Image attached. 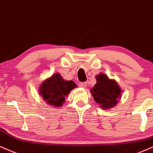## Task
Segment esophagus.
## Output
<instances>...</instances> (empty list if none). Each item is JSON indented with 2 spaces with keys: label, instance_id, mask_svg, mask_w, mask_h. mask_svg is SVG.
<instances>
[{
  "label": "esophagus",
  "instance_id": "obj_1",
  "mask_svg": "<svg viewBox=\"0 0 153 153\" xmlns=\"http://www.w3.org/2000/svg\"><path fill=\"white\" fill-rule=\"evenodd\" d=\"M79 85L80 87H82V88H86V86H87V83H86V82H80Z\"/></svg>",
  "mask_w": 153,
  "mask_h": 153
}]
</instances>
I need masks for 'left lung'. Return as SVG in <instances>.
<instances>
[{"mask_svg": "<svg viewBox=\"0 0 153 153\" xmlns=\"http://www.w3.org/2000/svg\"><path fill=\"white\" fill-rule=\"evenodd\" d=\"M95 101L103 108L114 107L120 98L121 89L114 80L109 79L103 74L97 76V84L91 90Z\"/></svg>", "mask_w": 153, "mask_h": 153, "instance_id": "8db88e82", "label": "left lung"}]
</instances>
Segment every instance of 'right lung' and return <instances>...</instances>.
<instances>
[{
  "mask_svg": "<svg viewBox=\"0 0 153 153\" xmlns=\"http://www.w3.org/2000/svg\"><path fill=\"white\" fill-rule=\"evenodd\" d=\"M76 84L73 81H65L59 74H54L42 83L39 87V94L48 104L53 106H62L65 97Z\"/></svg>",
  "mask_w": 153,
  "mask_h": 153,
  "instance_id": "right-lung-1",
  "label": "right lung"
}]
</instances>
